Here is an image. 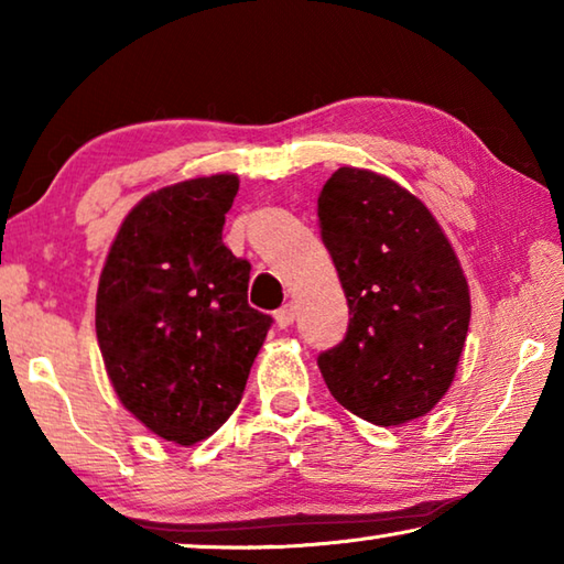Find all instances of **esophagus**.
<instances>
[{
    "label": "esophagus",
    "mask_w": 564,
    "mask_h": 564,
    "mask_svg": "<svg viewBox=\"0 0 564 564\" xmlns=\"http://www.w3.org/2000/svg\"><path fill=\"white\" fill-rule=\"evenodd\" d=\"M293 318H295V305L293 303H285V305H281L279 311H275V323H279V328L293 326Z\"/></svg>",
    "instance_id": "esophagus-1"
}]
</instances>
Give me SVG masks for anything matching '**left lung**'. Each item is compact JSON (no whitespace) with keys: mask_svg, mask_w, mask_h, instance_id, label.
<instances>
[{"mask_svg":"<svg viewBox=\"0 0 564 564\" xmlns=\"http://www.w3.org/2000/svg\"><path fill=\"white\" fill-rule=\"evenodd\" d=\"M318 226L350 311L346 338L318 356L330 395L383 427L431 413L470 326V291L441 224L393 178L340 166L318 196Z\"/></svg>","mask_w":564,"mask_h":564,"instance_id":"obj_1","label":"left lung"}]
</instances>
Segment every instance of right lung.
I'll use <instances>...</instances> for the list:
<instances>
[{"label": "right lung", "mask_w": 564, "mask_h": 564, "mask_svg": "<svg viewBox=\"0 0 564 564\" xmlns=\"http://www.w3.org/2000/svg\"><path fill=\"white\" fill-rule=\"evenodd\" d=\"M238 176L159 188L131 208L97 291V340L121 405L176 445L206 441L236 405L271 316L248 305L251 263L224 246Z\"/></svg>", "instance_id": "right-lung-1"}]
</instances>
